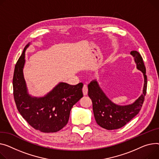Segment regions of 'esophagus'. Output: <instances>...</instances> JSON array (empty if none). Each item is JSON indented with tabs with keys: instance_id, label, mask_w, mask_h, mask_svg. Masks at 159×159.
I'll list each match as a JSON object with an SVG mask.
<instances>
[{
	"instance_id": "obj_1",
	"label": "esophagus",
	"mask_w": 159,
	"mask_h": 159,
	"mask_svg": "<svg viewBox=\"0 0 159 159\" xmlns=\"http://www.w3.org/2000/svg\"><path fill=\"white\" fill-rule=\"evenodd\" d=\"M82 92L84 95H87L88 94V86L86 84H84L83 88H82Z\"/></svg>"
}]
</instances>
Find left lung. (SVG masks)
<instances>
[{"label":"left lung","instance_id":"8db88e82","mask_svg":"<svg viewBox=\"0 0 159 159\" xmlns=\"http://www.w3.org/2000/svg\"><path fill=\"white\" fill-rule=\"evenodd\" d=\"M130 54L134 58L137 69L140 70L144 76L143 94L134 103L126 105L114 103L106 96L97 80L91 81L88 85V96L92 100L95 120L105 129L114 130L121 128L139 112L144 102L147 88L146 68L138 52L132 51Z\"/></svg>","mask_w":159,"mask_h":159}]
</instances>
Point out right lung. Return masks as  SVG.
<instances>
[{
  "label": "right lung",
  "instance_id": "1",
  "mask_svg": "<svg viewBox=\"0 0 159 159\" xmlns=\"http://www.w3.org/2000/svg\"><path fill=\"white\" fill-rule=\"evenodd\" d=\"M28 43L15 65L13 79V95L17 109L34 129L42 132H56L68 123L71 109L82 97L83 84L75 86L59 82L42 97L28 93L23 70Z\"/></svg>",
  "mask_w": 159,
  "mask_h": 159
}]
</instances>
